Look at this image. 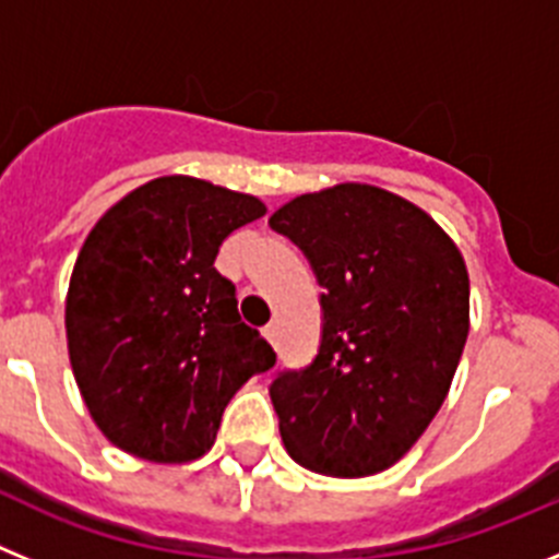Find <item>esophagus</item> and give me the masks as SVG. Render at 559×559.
<instances>
[{
  "mask_svg": "<svg viewBox=\"0 0 559 559\" xmlns=\"http://www.w3.org/2000/svg\"><path fill=\"white\" fill-rule=\"evenodd\" d=\"M263 335L269 338V344H274L276 347V341H280V328H276V324H269V328L263 330Z\"/></svg>",
  "mask_w": 559,
  "mask_h": 559,
  "instance_id": "1",
  "label": "esophagus"
}]
</instances>
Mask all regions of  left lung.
<instances>
[{
  "mask_svg": "<svg viewBox=\"0 0 559 559\" xmlns=\"http://www.w3.org/2000/svg\"><path fill=\"white\" fill-rule=\"evenodd\" d=\"M269 224L324 288L319 355L271 383L285 451L322 476H374L448 397L471 333L462 251L426 210L358 181L296 195Z\"/></svg>",
  "mask_w": 559,
  "mask_h": 559,
  "instance_id": "left-lung-1",
  "label": "left lung"
}]
</instances>
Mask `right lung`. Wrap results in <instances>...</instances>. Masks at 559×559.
Instances as JSON below:
<instances>
[{
  "instance_id": "add662e5",
  "label": "right lung",
  "mask_w": 559,
  "mask_h": 559,
  "mask_svg": "<svg viewBox=\"0 0 559 559\" xmlns=\"http://www.w3.org/2000/svg\"><path fill=\"white\" fill-rule=\"evenodd\" d=\"M265 204L195 176H162L106 210L67 290V347L103 437L131 456H204L246 380L274 349L240 322L221 243Z\"/></svg>"
}]
</instances>
